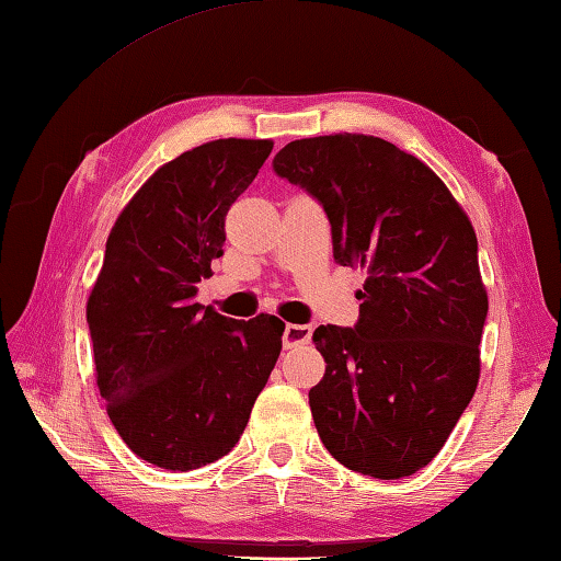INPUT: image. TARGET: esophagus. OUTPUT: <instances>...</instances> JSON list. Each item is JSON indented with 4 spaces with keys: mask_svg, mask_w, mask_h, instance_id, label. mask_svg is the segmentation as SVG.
Wrapping results in <instances>:
<instances>
[{
    "mask_svg": "<svg viewBox=\"0 0 561 561\" xmlns=\"http://www.w3.org/2000/svg\"><path fill=\"white\" fill-rule=\"evenodd\" d=\"M311 335H313V328L311 325H287L284 328V335H282V342L284 347L291 350V347H299V344H308L311 342Z\"/></svg>",
    "mask_w": 561,
    "mask_h": 561,
    "instance_id": "esophagus-1",
    "label": "esophagus"
}]
</instances>
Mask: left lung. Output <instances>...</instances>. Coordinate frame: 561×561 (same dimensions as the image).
<instances>
[{
  "instance_id": "left-lung-1",
  "label": "left lung",
  "mask_w": 561,
  "mask_h": 561,
  "mask_svg": "<svg viewBox=\"0 0 561 561\" xmlns=\"http://www.w3.org/2000/svg\"><path fill=\"white\" fill-rule=\"evenodd\" d=\"M274 171L306 187L344 267L366 270L354 328L320 325L325 376L308 392L344 468L410 478L436 458L480 380L486 289L478 236L446 183L371 135L289 141Z\"/></svg>"
}]
</instances>
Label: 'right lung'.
<instances>
[{"label":"right lung","instance_id":"add662e5","mask_svg":"<svg viewBox=\"0 0 561 561\" xmlns=\"http://www.w3.org/2000/svg\"><path fill=\"white\" fill-rule=\"evenodd\" d=\"M272 139H214L163 163L117 214L87 301L96 386L127 448L187 472L226 456L282 352L284 323L195 301L224 221Z\"/></svg>","mask_w":561,"mask_h":561}]
</instances>
